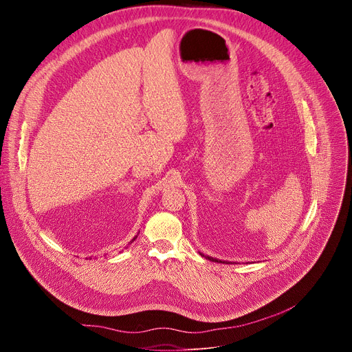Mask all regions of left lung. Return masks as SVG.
Segmentation results:
<instances>
[{
    "mask_svg": "<svg viewBox=\"0 0 352 352\" xmlns=\"http://www.w3.org/2000/svg\"><path fill=\"white\" fill-rule=\"evenodd\" d=\"M199 254H200V252H199ZM200 255H202V256H205L206 259H209V261H212V262H220V263H224V262H221L220 259H216V258H212V256H206V255H204V254H200ZM226 263L228 265L230 262H226Z\"/></svg>",
    "mask_w": 352,
    "mask_h": 352,
    "instance_id": "8db88e82",
    "label": "left lung"
}]
</instances>
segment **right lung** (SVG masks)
I'll return each instance as SVG.
<instances>
[{"instance_id":"1","label":"right lung","mask_w":352,"mask_h":352,"mask_svg":"<svg viewBox=\"0 0 352 352\" xmlns=\"http://www.w3.org/2000/svg\"><path fill=\"white\" fill-rule=\"evenodd\" d=\"M136 238H138V235H136V236H133V239H132V241H131V242H129V243H132V242H133V241H135V239H136Z\"/></svg>"}]
</instances>
